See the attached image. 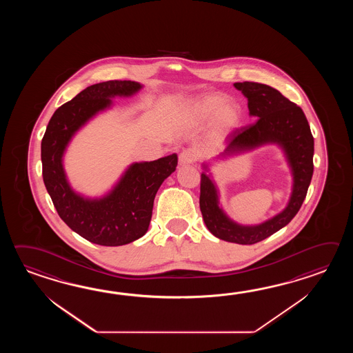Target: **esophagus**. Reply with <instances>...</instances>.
<instances>
[{
    "mask_svg": "<svg viewBox=\"0 0 353 353\" xmlns=\"http://www.w3.org/2000/svg\"><path fill=\"white\" fill-rule=\"evenodd\" d=\"M196 160V154L195 151L192 149H185L181 151L179 155L180 165H187V164H192Z\"/></svg>",
    "mask_w": 353,
    "mask_h": 353,
    "instance_id": "esophagus-1",
    "label": "esophagus"
}]
</instances>
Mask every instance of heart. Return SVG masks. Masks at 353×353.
I'll use <instances>...</instances> for the list:
<instances>
[{
    "mask_svg": "<svg viewBox=\"0 0 353 353\" xmlns=\"http://www.w3.org/2000/svg\"><path fill=\"white\" fill-rule=\"evenodd\" d=\"M225 101V97L218 93L204 94L202 97L195 99L193 103V113L198 119L204 120L208 119L213 113L214 114V128L218 131H228L237 126L240 122V108L232 102Z\"/></svg>",
    "mask_w": 353,
    "mask_h": 353,
    "instance_id": "obj_1",
    "label": "heart"
}]
</instances>
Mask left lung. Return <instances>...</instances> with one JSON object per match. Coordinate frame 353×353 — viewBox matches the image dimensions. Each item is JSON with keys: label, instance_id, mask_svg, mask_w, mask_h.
<instances>
[{"label": "left lung", "instance_id": "obj_1", "mask_svg": "<svg viewBox=\"0 0 353 353\" xmlns=\"http://www.w3.org/2000/svg\"><path fill=\"white\" fill-rule=\"evenodd\" d=\"M234 87L248 98V111L255 121L233 130L222 155L250 150L263 143H278L285 151L293 170L292 198L285 210L263 225H237L219 208L217 189L210 176L202 173L199 207L204 223L212 234L228 242L254 245L278 232L299 212L313 175L314 139L303 110L278 90L256 82L234 83Z\"/></svg>", "mask_w": 353, "mask_h": 353}]
</instances>
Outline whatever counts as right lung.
Instances as JSON below:
<instances>
[{
  "label": "right lung",
  "instance_id": "right-lung-1",
  "mask_svg": "<svg viewBox=\"0 0 353 353\" xmlns=\"http://www.w3.org/2000/svg\"><path fill=\"white\" fill-rule=\"evenodd\" d=\"M141 88L132 81H107L87 87L60 105L41 141L43 179L59 217L83 239L101 246H122L143 237L163 181L178 165L176 154L130 166L120 183L102 199H85L68 184L61 158L75 131L111 105L110 98L131 96Z\"/></svg>",
  "mask_w": 353,
  "mask_h": 353
}]
</instances>
